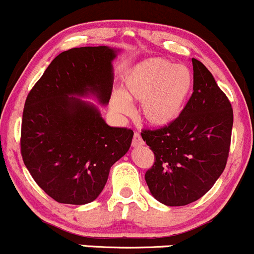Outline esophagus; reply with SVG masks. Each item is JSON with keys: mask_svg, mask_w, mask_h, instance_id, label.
<instances>
[{"mask_svg": "<svg viewBox=\"0 0 254 254\" xmlns=\"http://www.w3.org/2000/svg\"><path fill=\"white\" fill-rule=\"evenodd\" d=\"M132 146H135V148H137V146H142L143 144H144V140L142 139V137H140V135L138 132H135L133 133V138H132Z\"/></svg>", "mask_w": 254, "mask_h": 254, "instance_id": "esophagus-1", "label": "esophagus"}]
</instances>
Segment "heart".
Masks as SVG:
<instances>
[{"label":"heart","instance_id":"heart-1","mask_svg":"<svg viewBox=\"0 0 254 254\" xmlns=\"http://www.w3.org/2000/svg\"><path fill=\"white\" fill-rule=\"evenodd\" d=\"M194 77L187 66L151 58L133 67L124 80V92L111 97L112 109L129 114L130 102H139V116L152 127H167L182 114L193 92Z\"/></svg>","mask_w":254,"mask_h":254}]
</instances>
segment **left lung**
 Wrapping results in <instances>:
<instances>
[{
	"instance_id": "left-lung-1",
	"label": "left lung",
	"mask_w": 254,
	"mask_h": 254,
	"mask_svg": "<svg viewBox=\"0 0 254 254\" xmlns=\"http://www.w3.org/2000/svg\"><path fill=\"white\" fill-rule=\"evenodd\" d=\"M191 61L194 91L182 114L167 127L140 133L155 156L146 185L167 206H186L203 196L224 172L230 152V100L207 67Z\"/></svg>"
}]
</instances>
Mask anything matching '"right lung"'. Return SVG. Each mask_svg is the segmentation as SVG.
<instances>
[{
  "mask_svg": "<svg viewBox=\"0 0 254 254\" xmlns=\"http://www.w3.org/2000/svg\"><path fill=\"white\" fill-rule=\"evenodd\" d=\"M106 46L65 51L46 68L24 103L21 155L34 181L60 203L96 200L110 168L129 150L133 131L111 127L96 106L69 96L96 94L108 104L112 60Z\"/></svg>",
  "mask_w": 254,
  "mask_h": 254,
  "instance_id": "right-lung-1",
  "label": "right lung"
}]
</instances>
